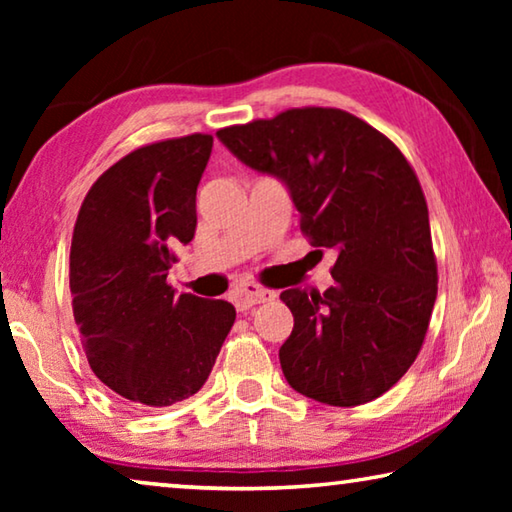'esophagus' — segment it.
<instances>
[{"label": "esophagus", "instance_id": "esophagus-1", "mask_svg": "<svg viewBox=\"0 0 512 512\" xmlns=\"http://www.w3.org/2000/svg\"><path fill=\"white\" fill-rule=\"evenodd\" d=\"M232 296H235V305L244 311V309L259 305V302L273 300L275 293L264 289V287H259V284H255V282H244V284H239L235 291H232Z\"/></svg>", "mask_w": 512, "mask_h": 512}]
</instances>
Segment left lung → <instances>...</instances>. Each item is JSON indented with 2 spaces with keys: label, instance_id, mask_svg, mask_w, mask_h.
<instances>
[{
  "label": "left lung",
  "instance_id": "1",
  "mask_svg": "<svg viewBox=\"0 0 512 512\" xmlns=\"http://www.w3.org/2000/svg\"><path fill=\"white\" fill-rule=\"evenodd\" d=\"M216 135L250 169L284 180L311 246L339 250L334 287L280 296L293 314L280 348L291 388L329 406L384 395L418 357L438 293L429 210L409 160L339 108H291Z\"/></svg>",
  "mask_w": 512,
  "mask_h": 512
}]
</instances>
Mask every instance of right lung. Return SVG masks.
<instances>
[{
    "mask_svg": "<svg viewBox=\"0 0 512 512\" xmlns=\"http://www.w3.org/2000/svg\"><path fill=\"white\" fill-rule=\"evenodd\" d=\"M212 135L140 146L97 178L76 216L69 291L85 357L110 391L160 409L201 391L237 311L173 291L176 248L196 232Z\"/></svg>",
    "mask_w": 512,
    "mask_h": 512,
    "instance_id": "1",
    "label": "right lung"
}]
</instances>
